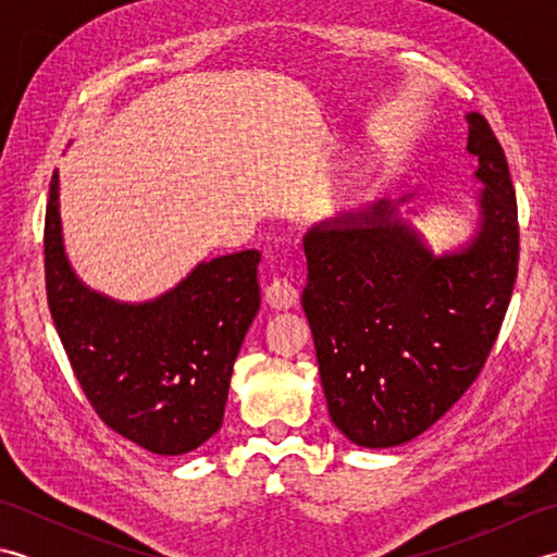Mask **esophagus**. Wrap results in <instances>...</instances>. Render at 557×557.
<instances>
[{"label": "esophagus", "mask_w": 557, "mask_h": 557, "mask_svg": "<svg viewBox=\"0 0 557 557\" xmlns=\"http://www.w3.org/2000/svg\"><path fill=\"white\" fill-rule=\"evenodd\" d=\"M299 299V292L294 287V282L289 275H277L270 280V285L265 287V301L270 309H292Z\"/></svg>", "instance_id": "1"}]
</instances>
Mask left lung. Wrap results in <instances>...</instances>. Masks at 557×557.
<instances>
[{"mask_svg":"<svg viewBox=\"0 0 557 557\" xmlns=\"http://www.w3.org/2000/svg\"><path fill=\"white\" fill-rule=\"evenodd\" d=\"M479 158V232L435 256L387 200L304 236L301 294L330 419L361 447L409 443L476 381L498 339L519 263L517 198L503 146L467 114Z\"/></svg>","mask_w":557,"mask_h":557,"instance_id":"obj_1","label":"left lung"}]
</instances>
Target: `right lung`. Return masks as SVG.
Here are the masks:
<instances>
[{
	"label": "right lung",
	"instance_id": "1",
	"mask_svg": "<svg viewBox=\"0 0 557 557\" xmlns=\"http://www.w3.org/2000/svg\"><path fill=\"white\" fill-rule=\"evenodd\" d=\"M258 251L198 263L146 304L88 289L71 270L59 174L45 212V287L76 381L98 417L156 455H184L218 433L234 359L258 313Z\"/></svg>",
	"mask_w": 557,
	"mask_h": 557
}]
</instances>
